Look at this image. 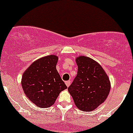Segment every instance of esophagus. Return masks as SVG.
Masks as SVG:
<instances>
[{"mask_svg":"<svg viewBox=\"0 0 133 133\" xmlns=\"http://www.w3.org/2000/svg\"><path fill=\"white\" fill-rule=\"evenodd\" d=\"M65 85H67V87H69V85H70V84H71V81H70V80H68V81H66L65 82Z\"/></svg>","mask_w":133,"mask_h":133,"instance_id":"obj_1","label":"esophagus"}]
</instances>
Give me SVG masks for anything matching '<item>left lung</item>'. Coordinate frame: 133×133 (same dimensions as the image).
Masks as SVG:
<instances>
[{
    "mask_svg": "<svg viewBox=\"0 0 133 133\" xmlns=\"http://www.w3.org/2000/svg\"><path fill=\"white\" fill-rule=\"evenodd\" d=\"M75 60L78 73L68 91L76 108L83 111H92L108 96L111 89L109 78L93 59L81 55Z\"/></svg>",
    "mask_w": 133,
    "mask_h": 133,
    "instance_id": "1",
    "label": "left lung"
}]
</instances>
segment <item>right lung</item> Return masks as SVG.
I'll return each mask as SVG.
<instances>
[{
  "mask_svg": "<svg viewBox=\"0 0 133 133\" xmlns=\"http://www.w3.org/2000/svg\"><path fill=\"white\" fill-rule=\"evenodd\" d=\"M58 57L48 55L33 62L24 72L21 84L25 96L37 107L49 108L68 87L56 69Z\"/></svg>",
  "mask_w": 133,
  "mask_h": 133,
  "instance_id": "add662e5",
  "label": "right lung"
}]
</instances>
